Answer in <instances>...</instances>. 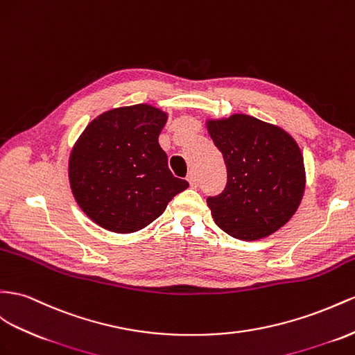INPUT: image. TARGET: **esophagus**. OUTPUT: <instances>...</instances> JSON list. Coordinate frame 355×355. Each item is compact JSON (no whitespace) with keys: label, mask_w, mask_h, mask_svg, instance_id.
<instances>
[{"label":"esophagus","mask_w":355,"mask_h":355,"mask_svg":"<svg viewBox=\"0 0 355 355\" xmlns=\"http://www.w3.org/2000/svg\"><path fill=\"white\" fill-rule=\"evenodd\" d=\"M187 181H189L190 186H192V187H196V186H198V177H196V174H195L193 171H190V172H189Z\"/></svg>","instance_id":"obj_1"}]
</instances>
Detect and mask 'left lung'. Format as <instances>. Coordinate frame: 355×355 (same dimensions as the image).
I'll return each instance as SVG.
<instances>
[{"instance_id": "left-lung-1", "label": "left lung", "mask_w": 355, "mask_h": 355, "mask_svg": "<svg viewBox=\"0 0 355 355\" xmlns=\"http://www.w3.org/2000/svg\"><path fill=\"white\" fill-rule=\"evenodd\" d=\"M207 127L228 172L222 193L207 198L216 225L246 241L276 232L297 211L304 192L297 142L280 127L243 114Z\"/></svg>"}]
</instances>
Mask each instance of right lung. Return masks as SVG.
Listing matches in <instances>:
<instances>
[{"mask_svg":"<svg viewBox=\"0 0 355 355\" xmlns=\"http://www.w3.org/2000/svg\"><path fill=\"white\" fill-rule=\"evenodd\" d=\"M166 114L150 105L98 115L80 135L69 163L70 187L91 220L112 232H135L189 187L172 175L159 135Z\"/></svg>","mask_w":355,"mask_h":355,"instance_id":"1","label":"right lung"}]
</instances>
